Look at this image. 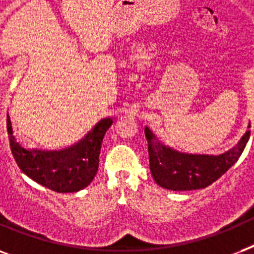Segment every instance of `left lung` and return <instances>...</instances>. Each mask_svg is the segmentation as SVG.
<instances>
[{
  "label": "left lung",
  "instance_id": "8db88e82",
  "mask_svg": "<svg viewBox=\"0 0 254 254\" xmlns=\"http://www.w3.org/2000/svg\"><path fill=\"white\" fill-rule=\"evenodd\" d=\"M251 127V125H249ZM151 175L161 187L173 191L205 189L237 162L248 142L251 130L240 142L220 155L185 154L165 146L149 127H145Z\"/></svg>",
  "mask_w": 254,
  "mask_h": 254
}]
</instances>
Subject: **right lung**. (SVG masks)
<instances>
[{
	"instance_id": "1",
	"label": "right lung",
	"mask_w": 254,
	"mask_h": 254,
	"mask_svg": "<svg viewBox=\"0 0 254 254\" xmlns=\"http://www.w3.org/2000/svg\"><path fill=\"white\" fill-rule=\"evenodd\" d=\"M101 120L76 145L59 151L26 150L15 141L7 115V134L15 162L23 173L39 185L57 192H76L87 187L99 169L101 142L112 125Z\"/></svg>"
}]
</instances>
